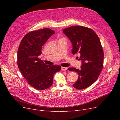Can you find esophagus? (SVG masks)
I'll return each instance as SVG.
<instances>
[{
    "label": "esophagus",
    "instance_id": "esophagus-1",
    "mask_svg": "<svg viewBox=\"0 0 120 120\" xmlns=\"http://www.w3.org/2000/svg\"><path fill=\"white\" fill-rule=\"evenodd\" d=\"M61 70L62 71H65V70H67V67H62Z\"/></svg>",
    "mask_w": 120,
    "mask_h": 120
}]
</instances>
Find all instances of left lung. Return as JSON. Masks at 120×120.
Listing matches in <instances>:
<instances>
[{"label": "left lung", "mask_w": 120, "mask_h": 120, "mask_svg": "<svg viewBox=\"0 0 120 120\" xmlns=\"http://www.w3.org/2000/svg\"><path fill=\"white\" fill-rule=\"evenodd\" d=\"M63 33L72 43V54H79L82 63L80 69H68L79 75L73 86L78 90L87 88L97 80L103 68L104 54L100 39L93 30L85 26H72Z\"/></svg>", "instance_id": "obj_1"}]
</instances>
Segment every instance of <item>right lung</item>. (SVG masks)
<instances>
[{"label": "right lung", "instance_id": "obj_1", "mask_svg": "<svg viewBox=\"0 0 120 120\" xmlns=\"http://www.w3.org/2000/svg\"><path fill=\"white\" fill-rule=\"evenodd\" d=\"M55 32L48 28L33 31L26 35L18 51V65L28 83L37 90L50 87L54 74L61 70L60 65H49L38 58L42 46Z\"/></svg>", "mask_w": 120, "mask_h": 120}]
</instances>
